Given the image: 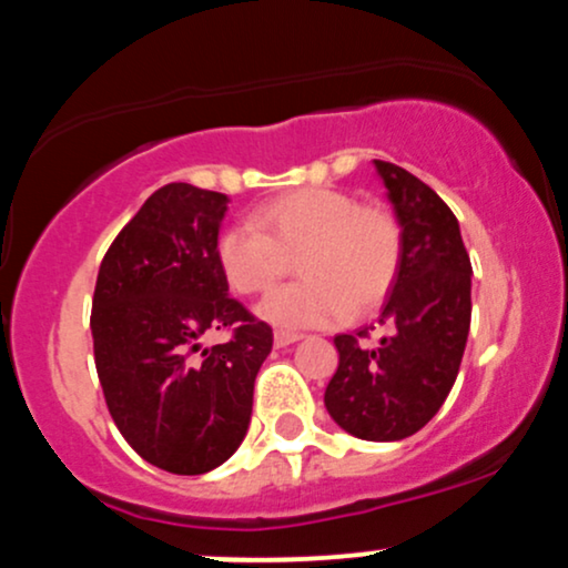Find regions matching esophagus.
<instances>
[{
  "label": "esophagus",
  "mask_w": 568,
  "mask_h": 568,
  "mask_svg": "<svg viewBox=\"0 0 568 568\" xmlns=\"http://www.w3.org/2000/svg\"><path fill=\"white\" fill-rule=\"evenodd\" d=\"M297 338H301V333H290V331H276V335H273L276 346H290V344H295Z\"/></svg>",
  "instance_id": "obj_1"
}]
</instances>
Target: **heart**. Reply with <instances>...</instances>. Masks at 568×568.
Returning a JSON list of instances; mask_svg holds the SVG:
<instances>
[{"mask_svg": "<svg viewBox=\"0 0 568 568\" xmlns=\"http://www.w3.org/2000/svg\"><path fill=\"white\" fill-rule=\"evenodd\" d=\"M400 254L398 219L333 186H303L267 200L252 222L227 227L216 241L219 267L241 295L273 290L297 257L301 282L260 303L262 320L286 331L327 327L349 306L374 308L398 276Z\"/></svg>", "mask_w": 568, "mask_h": 568, "instance_id": "obj_1", "label": "heart"}]
</instances>
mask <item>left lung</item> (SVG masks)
I'll return each mask as SVG.
<instances>
[{
	"label": "left lung",
	"mask_w": 568,
	"mask_h": 568,
	"mask_svg": "<svg viewBox=\"0 0 568 568\" xmlns=\"http://www.w3.org/2000/svg\"><path fill=\"white\" fill-rule=\"evenodd\" d=\"M404 235L384 301L387 335H335L338 368L325 389L331 417L365 442H400L436 417L460 371L471 327V260L455 213L428 184L374 160Z\"/></svg>",
	"instance_id": "1"
}]
</instances>
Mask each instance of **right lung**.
<instances>
[{
    "label": "right lung",
    "instance_id": "right-lung-1",
    "mask_svg": "<svg viewBox=\"0 0 568 568\" xmlns=\"http://www.w3.org/2000/svg\"><path fill=\"white\" fill-rule=\"evenodd\" d=\"M227 194L156 189L115 235L91 301L94 363L115 428L151 466L205 474L241 447L273 331L227 295L216 241ZM234 333L203 347L205 334Z\"/></svg>",
    "mask_w": 568,
    "mask_h": 568
}]
</instances>
